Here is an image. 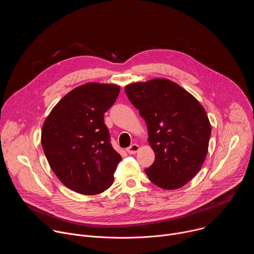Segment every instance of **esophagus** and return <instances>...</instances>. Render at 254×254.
I'll return each mask as SVG.
<instances>
[{
  "label": "esophagus",
  "instance_id": "obj_1",
  "mask_svg": "<svg viewBox=\"0 0 254 254\" xmlns=\"http://www.w3.org/2000/svg\"><path fill=\"white\" fill-rule=\"evenodd\" d=\"M138 150H139L138 144H136V143H132L131 146H129V147L127 149V152L128 154L132 155V154H135Z\"/></svg>",
  "mask_w": 254,
  "mask_h": 254
}]
</instances>
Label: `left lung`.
<instances>
[{"label":"left lung","instance_id":"1","mask_svg":"<svg viewBox=\"0 0 254 254\" xmlns=\"http://www.w3.org/2000/svg\"><path fill=\"white\" fill-rule=\"evenodd\" d=\"M131 104L146 121L155 162L144 169L158 187H183L199 172L208 152L211 126L199 101L164 78L126 86Z\"/></svg>","mask_w":254,"mask_h":254}]
</instances>
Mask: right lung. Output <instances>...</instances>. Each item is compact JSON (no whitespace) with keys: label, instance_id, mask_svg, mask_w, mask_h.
<instances>
[{"label":"right lung","instance_id":"add662e5","mask_svg":"<svg viewBox=\"0 0 254 254\" xmlns=\"http://www.w3.org/2000/svg\"><path fill=\"white\" fill-rule=\"evenodd\" d=\"M121 87L89 82L67 93L44 122L41 142L61 182L79 194L96 195L110 188L122 160L111 143L104 114Z\"/></svg>","mask_w":254,"mask_h":254}]
</instances>
